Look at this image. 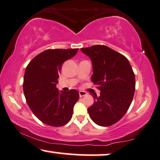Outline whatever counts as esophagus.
Segmentation results:
<instances>
[{
    "label": "esophagus",
    "instance_id": "34e87169",
    "mask_svg": "<svg viewBox=\"0 0 160 160\" xmlns=\"http://www.w3.org/2000/svg\"><path fill=\"white\" fill-rule=\"evenodd\" d=\"M78 93H79V97H84V96L87 95V93H86V92L82 91H80L79 92H78Z\"/></svg>",
    "mask_w": 160,
    "mask_h": 160
}]
</instances>
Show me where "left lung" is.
<instances>
[{
  "mask_svg": "<svg viewBox=\"0 0 160 160\" xmlns=\"http://www.w3.org/2000/svg\"><path fill=\"white\" fill-rule=\"evenodd\" d=\"M93 64L91 81L100 96H93L94 102L88 112L92 121L101 127H109L123 118L130 106L136 79L132 67L124 55L109 47L97 45L82 48Z\"/></svg>",
  "mask_w": 160,
  "mask_h": 160,
  "instance_id": "obj_1",
  "label": "left lung"
}]
</instances>
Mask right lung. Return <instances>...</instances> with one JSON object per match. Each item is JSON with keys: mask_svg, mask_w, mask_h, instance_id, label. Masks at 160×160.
Wrapping results in <instances>:
<instances>
[{"mask_svg": "<svg viewBox=\"0 0 160 160\" xmlns=\"http://www.w3.org/2000/svg\"><path fill=\"white\" fill-rule=\"evenodd\" d=\"M78 48L47 49L30 61L24 76L26 102L39 121L52 127H62L72 118L79 99L76 90L59 93L56 84L63 63L75 56Z\"/></svg>", "mask_w": 160, "mask_h": 160, "instance_id": "obj_1", "label": "right lung"}]
</instances>
